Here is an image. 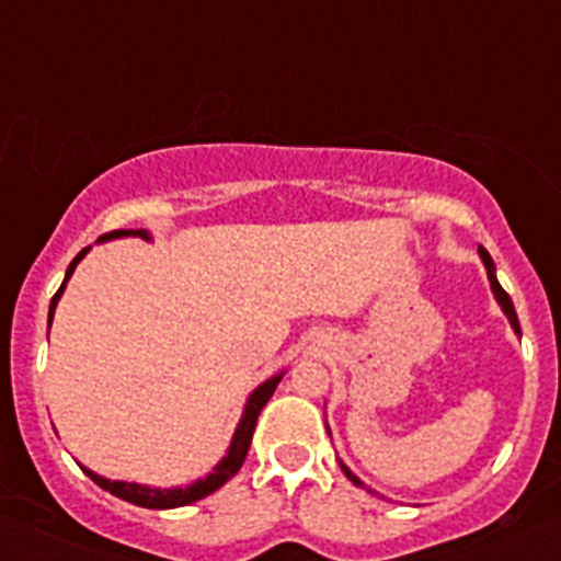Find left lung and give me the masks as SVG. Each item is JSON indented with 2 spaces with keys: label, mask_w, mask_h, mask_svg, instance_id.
<instances>
[{
  "label": "left lung",
  "mask_w": 561,
  "mask_h": 561,
  "mask_svg": "<svg viewBox=\"0 0 561 561\" xmlns=\"http://www.w3.org/2000/svg\"><path fill=\"white\" fill-rule=\"evenodd\" d=\"M480 257H483V263H485V268H489V282H491V290H494V296H496V301H500V307L505 309V314H507V320H511V325L516 328V333H522V328H518V317H516V309H513V301H511V296H507L505 290H502V285L500 282H496V274H494V260H491V254L485 252L483 247H480ZM342 469H344V474H347L350 480H353L355 485H364L360 483L358 478H355L353 472H350L347 467H344L342 463Z\"/></svg>",
  "instance_id": "1"
}]
</instances>
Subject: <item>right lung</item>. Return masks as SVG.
Masks as SVG:
<instances>
[{
	"mask_svg": "<svg viewBox=\"0 0 561 561\" xmlns=\"http://www.w3.org/2000/svg\"><path fill=\"white\" fill-rule=\"evenodd\" d=\"M122 236H140V239H149V233H146V230H111V233L100 236V241L122 239ZM87 252H89V247L81 249V252L76 254V260H72L70 265H67L65 282H61V287H59V290H56V296L50 298L48 325H50V317H54L56 301H59V296H61V293H65L67 279H70L72 271H76V265H78V260H81ZM279 380H282V375L271 377V380H265L263 386H260L252 396H249L244 417H241L239 428H236L233 443H230L228 456H225L222 461H219L217 467H214V472L208 474V478L197 480V483L186 485V489H165V491H160V489H146V485H138V483H118V480L100 478V474L89 472V469H87V474L94 480V483L100 485V489L111 491V494L118 496V500L133 502V505H138V507H151V511H168V507H181V505H190V502L203 500V496L214 494V491H217L219 485L228 483V480L233 478V474L241 469V463H244V458H247L249 445H252V434H254V426H257L260 410H263V407L268 404V399H271V396H274V390H276V386H279Z\"/></svg>",
	"mask_w": 561,
	"mask_h": 561,
	"instance_id": "add662e5",
	"label": "right lung"
}]
</instances>
